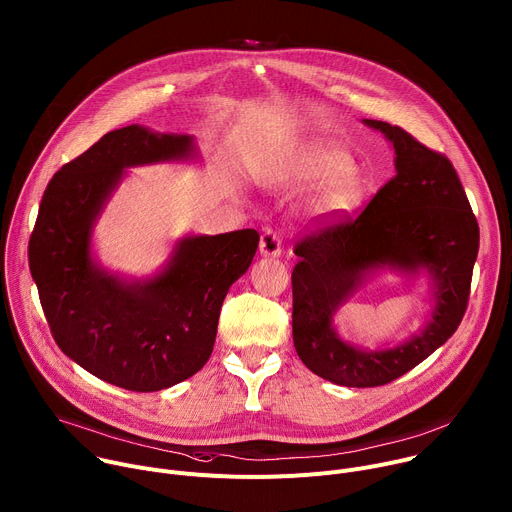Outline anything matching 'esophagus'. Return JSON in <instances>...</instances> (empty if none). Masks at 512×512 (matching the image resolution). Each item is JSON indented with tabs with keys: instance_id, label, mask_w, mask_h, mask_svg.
I'll list each match as a JSON object with an SVG mask.
<instances>
[{
	"instance_id": "esophagus-1",
	"label": "esophagus",
	"mask_w": 512,
	"mask_h": 512,
	"mask_svg": "<svg viewBox=\"0 0 512 512\" xmlns=\"http://www.w3.org/2000/svg\"><path fill=\"white\" fill-rule=\"evenodd\" d=\"M259 251H261V255H265V257H279V255H281V237H279L273 229H267V231L261 235Z\"/></svg>"
}]
</instances>
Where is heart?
Wrapping results in <instances>:
<instances>
[{
    "instance_id": "1",
    "label": "heart",
    "mask_w": 512,
    "mask_h": 512,
    "mask_svg": "<svg viewBox=\"0 0 512 512\" xmlns=\"http://www.w3.org/2000/svg\"><path fill=\"white\" fill-rule=\"evenodd\" d=\"M348 168L350 160L342 152L316 148L302 162V176L316 184L334 180L326 192V204L334 210H344L350 208L360 196V182L352 174H346Z\"/></svg>"
}]
</instances>
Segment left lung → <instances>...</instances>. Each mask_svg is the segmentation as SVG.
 I'll return each instance as SVG.
<instances>
[{
    "mask_svg": "<svg viewBox=\"0 0 512 512\" xmlns=\"http://www.w3.org/2000/svg\"><path fill=\"white\" fill-rule=\"evenodd\" d=\"M395 148L397 174L360 212L316 221L294 245V346L318 377L344 387H381L440 348L460 326L470 298L480 229L452 162L387 121L364 119ZM427 268L436 279L432 322L409 343L367 353L342 343L331 316L363 273L377 266Z\"/></svg>",
    "mask_w": 512,
    "mask_h": 512,
    "instance_id": "left-lung-1",
    "label": "left lung"
}]
</instances>
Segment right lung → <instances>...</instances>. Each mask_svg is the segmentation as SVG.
Instances as JSON below:
<instances>
[{"mask_svg":"<svg viewBox=\"0 0 512 512\" xmlns=\"http://www.w3.org/2000/svg\"><path fill=\"white\" fill-rule=\"evenodd\" d=\"M192 150L190 135L139 125L105 133L52 176L30 237V271L58 348L127 391L168 389L204 367L227 291L259 245L255 229L188 237L145 283H125L93 263V223L123 170L190 158Z\"/></svg>","mask_w":512,"mask_h":512,"instance_id":"add662e5","label":"right lung"}]
</instances>
